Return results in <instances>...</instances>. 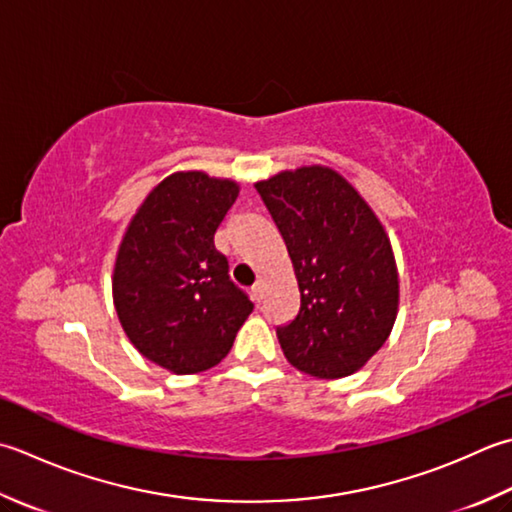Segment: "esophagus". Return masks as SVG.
Listing matches in <instances>:
<instances>
[{
    "label": "esophagus",
    "mask_w": 512,
    "mask_h": 512,
    "mask_svg": "<svg viewBox=\"0 0 512 512\" xmlns=\"http://www.w3.org/2000/svg\"><path fill=\"white\" fill-rule=\"evenodd\" d=\"M253 297L257 299V302L264 297V284H262V282H257V284L253 286Z\"/></svg>",
    "instance_id": "obj_1"
}]
</instances>
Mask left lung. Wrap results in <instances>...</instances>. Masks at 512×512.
<instances>
[{
    "label": "left lung",
    "mask_w": 512,
    "mask_h": 512,
    "mask_svg": "<svg viewBox=\"0 0 512 512\" xmlns=\"http://www.w3.org/2000/svg\"><path fill=\"white\" fill-rule=\"evenodd\" d=\"M284 237L299 313L277 328L290 364L319 379L353 375L393 330V246L366 199L333 168L302 166L255 184Z\"/></svg>",
    "instance_id": "left-lung-1"
}]
</instances>
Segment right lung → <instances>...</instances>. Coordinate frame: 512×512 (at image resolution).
Returning a JSON list of instances; mask_svg holds the SVG:
<instances>
[{
    "label": "right lung",
    "instance_id": "add662e5",
    "mask_svg": "<svg viewBox=\"0 0 512 512\" xmlns=\"http://www.w3.org/2000/svg\"><path fill=\"white\" fill-rule=\"evenodd\" d=\"M237 195L233 179L179 170L150 190L119 244V324L139 353L175 375L217 366L253 313L213 242Z\"/></svg>",
    "mask_w": 512,
    "mask_h": 512
}]
</instances>
